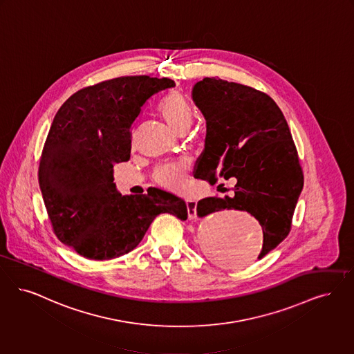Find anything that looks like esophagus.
I'll return each mask as SVG.
<instances>
[{
	"label": "esophagus",
	"mask_w": 354,
	"mask_h": 354,
	"mask_svg": "<svg viewBox=\"0 0 354 354\" xmlns=\"http://www.w3.org/2000/svg\"><path fill=\"white\" fill-rule=\"evenodd\" d=\"M187 205V212H188V218H195L196 217V207L198 203L195 200H187L185 201Z\"/></svg>",
	"instance_id": "obj_1"
}]
</instances>
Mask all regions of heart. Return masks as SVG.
Wrapping results in <instances>:
<instances>
[{"label": "heart", "mask_w": 354, "mask_h": 354, "mask_svg": "<svg viewBox=\"0 0 354 354\" xmlns=\"http://www.w3.org/2000/svg\"><path fill=\"white\" fill-rule=\"evenodd\" d=\"M159 113L169 124V127L178 133L188 130L192 124V109L188 101L176 92L170 93L160 101ZM188 171L189 165L185 160L169 163L158 169L156 172V182L170 189H179L184 184Z\"/></svg>", "instance_id": "1"}]
</instances>
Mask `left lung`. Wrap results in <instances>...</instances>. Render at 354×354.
I'll use <instances>...</instances> for the list:
<instances>
[{
	"label": "left lung",
	"mask_w": 354,
	"mask_h": 354,
	"mask_svg": "<svg viewBox=\"0 0 354 354\" xmlns=\"http://www.w3.org/2000/svg\"><path fill=\"white\" fill-rule=\"evenodd\" d=\"M191 95L207 127L194 176L211 183L217 178L237 180L230 196L200 200L198 214L223 209L253 214L263 230L261 259L290 233L303 189L287 121L274 100L246 85L204 77Z\"/></svg>",
	"instance_id": "8db88e82"
}]
</instances>
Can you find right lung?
<instances>
[{
	"label": "right lung",
	"mask_w": 354,
	"mask_h": 354,
	"mask_svg": "<svg viewBox=\"0 0 354 354\" xmlns=\"http://www.w3.org/2000/svg\"><path fill=\"white\" fill-rule=\"evenodd\" d=\"M171 79L124 76L73 93L54 117L39 163L43 201L57 239L88 259L127 254L158 214L185 220L182 198L154 188L121 195L113 165L130 159L131 127Z\"/></svg>",
	"instance_id": "add662e5"
}]
</instances>
